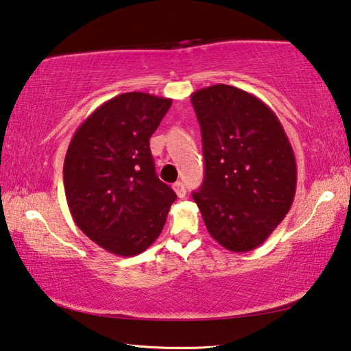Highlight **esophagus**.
Masks as SVG:
<instances>
[{
	"instance_id": "34e87169",
	"label": "esophagus",
	"mask_w": 351,
	"mask_h": 351,
	"mask_svg": "<svg viewBox=\"0 0 351 351\" xmlns=\"http://www.w3.org/2000/svg\"><path fill=\"white\" fill-rule=\"evenodd\" d=\"M172 189H174V191H176V194H177V195H179V197H180V199H183V197H185V194H186V189H185V185H183V183H182V182H176V183H174V185H172Z\"/></svg>"
}]
</instances>
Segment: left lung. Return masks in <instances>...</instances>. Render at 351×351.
I'll return each mask as SVG.
<instances>
[{
	"mask_svg": "<svg viewBox=\"0 0 351 351\" xmlns=\"http://www.w3.org/2000/svg\"><path fill=\"white\" fill-rule=\"evenodd\" d=\"M205 179L193 199L206 230L234 253L259 247L290 211L298 168L285 129L261 98L228 84L195 90Z\"/></svg>",
	"mask_w": 351,
	"mask_h": 351,
	"instance_id": "left-lung-1",
	"label": "left lung"
}]
</instances>
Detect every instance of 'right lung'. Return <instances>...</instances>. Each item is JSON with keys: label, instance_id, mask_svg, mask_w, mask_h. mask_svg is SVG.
Listing matches in <instances>:
<instances>
[{"label": "right lung", "instance_id": "obj_1", "mask_svg": "<svg viewBox=\"0 0 351 351\" xmlns=\"http://www.w3.org/2000/svg\"><path fill=\"white\" fill-rule=\"evenodd\" d=\"M171 104L145 92L117 95L78 126L67 147L63 182L73 222L115 256L151 247L177 199L157 177L149 149Z\"/></svg>", "mask_w": 351, "mask_h": 351}]
</instances>
